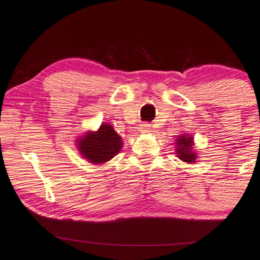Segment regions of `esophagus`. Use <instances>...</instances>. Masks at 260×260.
Returning <instances> with one entry per match:
<instances>
[{"label":"esophagus","mask_w":260,"mask_h":260,"mask_svg":"<svg viewBox=\"0 0 260 260\" xmlns=\"http://www.w3.org/2000/svg\"><path fill=\"white\" fill-rule=\"evenodd\" d=\"M138 130H140V133L142 134H147L151 130V125L150 124H141L140 127H138Z\"/></svg>","instance_id":"1"}]
</instances>
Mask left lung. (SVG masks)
<instances>
[{"instance_id":"obj_1","label":"left lung","mask_w":260,"mask_h":260,"mask_svg":"<svg viewBox=\"0 0 260 260\" xmlns=\"http://www.w3.org/2000/svg\"><path fill=\"white\" fill-rule=\"evenodd\" d=\"M175 154L181 161L195 163L198 154L194 150V137L187 134H181L175 140Z\"/></svg>"}]
</instances>
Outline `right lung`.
Returning <instances> with one entry per match:
<instances>
[{"mask_svg":"<svg viewBox=\"0 0 260 260\" xmlns=\"http://www.w3.org/2000/svg\"><path fill=\"white\" fill-rule=\"evenodd\" d=\"M76 145L85 159L93 165H103L122 150L123 140L112 125L103 123L97 131H86L77 138Z\"/></svg>","mask_w":260,"mask_h":260,"instance_id":"1","label":"right lung"}]
</instances>
